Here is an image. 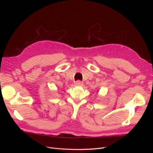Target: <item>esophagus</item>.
<instances>
[{"label": "esophagus", "mask_w": 153, "mask_h": 153, "mask_svg": "<svg viewBox=\"0 0 153 153\" xmlns=\"http://www.w3.org/2000/svg\"><path fill=\"white\" fill-rule=\"evenodd\" d=\"M75 85H79V86H81V85H83V82H81V81H76V82H75Z\"/></svg>", "instance_id": "esophagus-1"}]
</instances>
